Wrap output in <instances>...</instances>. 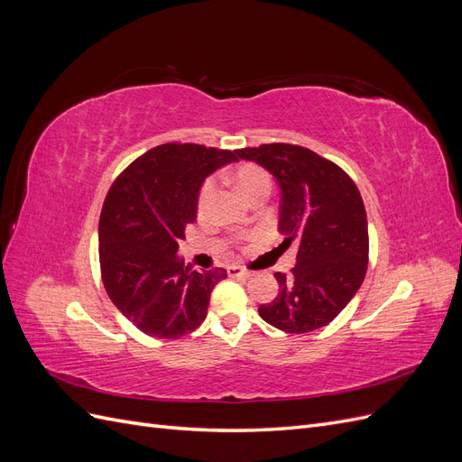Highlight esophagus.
Segmentation results:
<instances>
[{
  "label": "esophagus",
  "mask_w": 462,
  "mask_h": 462,
  "mask_svg": "<svg viewBox=\"0 0 462 462\" xmlns=\"http://www.w3.org/2000/svg\"><path fill=\"white\" fill-rule=\"evenodd\" d=\"M227 273H229L231 277H243V279H248L250 275H253V273H250L248 270L241 268V265H229V268H227Z\"/></svg>",
  "instance_id": "obj_1"
}]
</instances>
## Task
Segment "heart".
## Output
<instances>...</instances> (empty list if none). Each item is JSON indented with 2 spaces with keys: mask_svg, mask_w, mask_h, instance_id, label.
Here are the masks:
<instances>
[{
  "mask_svg": "<svg viewBox=\"0 0 462 462\" xmlns=\"http://www.w3.org/2000/svg\"><path fill=\"white\" fill-rule=\"evenodd\" d=\"M235 180H236V187L241 189V192L245 194L246 199H250L253 194H256L260 190H270L272 189L270 175L265 173L262 167H258L254 163L241 165L235 173ZM216 190H217V180L214 177L206 179L200 192H199V202H197V209H199L200 217H204L208 214L209 206H212V202H214Z\"/></svg>",
  "mask_w": 462,
  "mask_h": 462,
  "instance_id": "obj_1",
  "label": "heart"
}]
</instances>
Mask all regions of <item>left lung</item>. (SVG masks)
I'll return each mask as SVG.
<instances>
[{"mask_svg": "<svg viewBox=\"0 0 462 462\" xmlns=\"http://www.w3.org/2000/svg\"><path fill=\"white\" fill-rule=\"evenodd\" d=\"M256 162L282 189V246H299L291 275L275 273L277 297L258 312L287 333L328 326L356 295L368 268V219L353 179L339 165L297 144L236 150Z\"/></svg>", "mask_w": 462, "mask_h": 462, "instance_id": "left-lung-1", "label": "left lung"}]
</instances>
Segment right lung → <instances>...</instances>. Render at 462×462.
I'll return each instance as SVG.
<instances>
[{
  "label": "right lung",
  "instance_id": "add662e5",
  "mask_svg": "<svg viewBox=\"0 0 462 462\" xmlns=\"http://www.w3.org/2000/svg\"><path fill=\"white\" fill-rule=\"evenodd\" d=\"M236 162V150L162 144L134 160L102 206L100 268L117 310L150 337L179 339L208 314L223 268L194 272L177 256L185 227L197 221L204 179Z\"/></svg>",
  "mask_w": 462,
  "mask_h": 462
}]
</instances>
